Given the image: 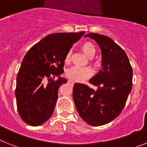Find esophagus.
I'll return each mask as SVG.
<instances>
[{
    "label": "esophagus",
    "mask_w": 147,
    "mask_h": 147,
    "mask_svg": "<svg viewBox=\"0 0 147 147\" xmlns=\"http://www.w3.org/2000/svg\"><path fill=\"white\" fill-rule=\"evenodd\" d=\"M67 82L69 83L70 85H74V81H73V80H68V82Z\"/></svg>",
    "instance_id": "esophagus-1"
}]
</instances>
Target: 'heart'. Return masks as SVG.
Here are the masks:
<instances>
[{"instance_id": "obj_1", "label": "heart", "mask_w": 147, "mask_h": 147, "mask_svg": "<svg viewBox=\"0 0 147 147\" xmlns=\"http://www.w3.org/2000/svg\"><path fill=\"white\" fill-rule=\"evenodd\" d=\"M82 49L83 52L85 53V55L88 57H93L96 53V48L94 45L90 42H85L82 45ZM71 50H69L67 52L65 57V60L66 62H68L71 59ZM93 74L92 69L89 67H72L70 69L66 71V76L71 79L73 81L82 82L83 80H86L91 76Z\"/></svg>"}]
</instances>
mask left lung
Masks as SVG:
<instances>
[{
  "label": "left lung",
  "mask_w": 147,
  "mask_h": 147,
  "mask_svg": "<svg viewBox=\"0 0 147 147\" xmlns=\"http://www.w3.org/2000/svg\"><path fill=\"white\" fill-rule=\"evenodd\" d=\"M97 42L102 68L89 80L97 90L76 83L73 98L80 117L92 126L114 120L125 106L132 86V68L126 52L109 37L90 33L84 36Z\"/></svg>",
  "instance_id": "left-lung-1"
}]
</instances>
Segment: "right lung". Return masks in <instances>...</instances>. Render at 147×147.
<instances>
[{
    "label": "right lung",
    "instance_id": "right-lung-1",
    "mask_svg": "<svg viewBox=\"0 0 147 147\" xmlns=\"http://www.w3.org/2000/svg\"><path fill=\"white\" fill-rule=\"evenodd\" d=\"M84 32L54 33L35 44L26 54L17 76L15 96L18 113L23 121L40 126L54 113L58 89L67 82L63 73L67 52L80 40ZM57 77L54 81L52 79ZM48 79L49 83L45 81Z\"/></svg>",
    "mask_w": 147,
    "mask_h": 147
}]
</instances>
